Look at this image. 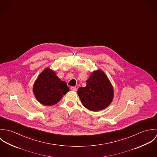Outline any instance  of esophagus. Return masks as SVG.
I'll use <instances>...</instances> for the list:
<instances>
[{
  "label": "esophagus",
  "mask_w": 157,
  "mask_h": 157,
  "mask_svg": "<svg viewBox=\"0 0 157 157\" xmlns=\"http://www.w3.org/2000/svg\"><path fill=\"white\" fill-rule=\"evenodd\" d=\"M71 90H72V91H77V88L75 87H74V86L71 87Z\"/></svg>",
  "instance_id": "34e87169"
}]
</instances>
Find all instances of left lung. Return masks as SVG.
Masks as SVG:
<instances>
[{
	"label": "left lung",
	"mask_w": 157,
	"mask_h": 157,
	"mask_svg": "<svg viewBox=\"0 0 157 157\" xmlns=\"http://www.w3.org/2000/svg\"><path fill=\"white\" fill-rule=\"evenodd\" d=\"M82 105L92 111L107 108L113 98V89L106 74L101 69L94 71L86 80V86L77 90Z\"/></svg>",
	"instance_id": "1"
}]
</instances>
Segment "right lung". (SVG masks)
<instances>
[{
  "label": "right lung",
  "instance_id": "1",
  "mask_svg": "<svg viewBox=\"0 0 157 157\" xmlns=\"http://www.w3.org/2000/svg\"><path fill=\"white\" fill-rule=\"evenodd\" d=\"M33 93L37 100L45 106L57 103L69 91L65 81H62L56 72L45 68L40 74L33 85Z\"/></svg>",
  "mask_w": 157,
  "mask_h": 157
}]
</instances>
